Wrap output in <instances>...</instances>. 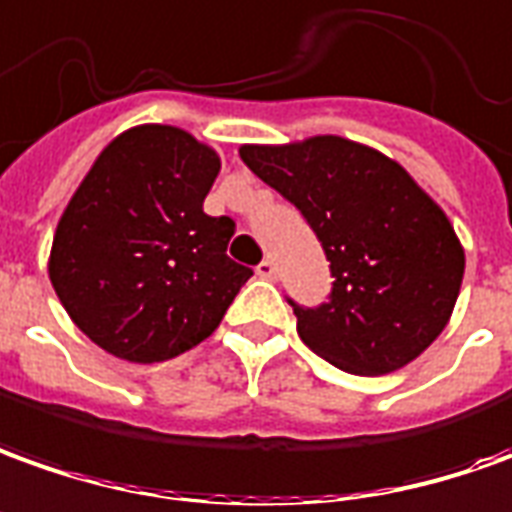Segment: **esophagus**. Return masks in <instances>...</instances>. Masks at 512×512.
I'll use <instances>...</instances> for the list:
<instances>
[{
	"label": "esophagus",
	"mask_w": 512,
	"mask_h": 512,
	"mask_svg": "<svg viewBox=\"0 0 512 512\" xmlns=\"http://www.w3.org/2000/svg\"><path fill=\"white\" fill-rule=\"evenodd\" d=\"M256 276L259 278L276 276V262H273V259H264V262H259V267H256Z\"/></svg>",
	"instance_id": "obj_1"
}]
</instances>
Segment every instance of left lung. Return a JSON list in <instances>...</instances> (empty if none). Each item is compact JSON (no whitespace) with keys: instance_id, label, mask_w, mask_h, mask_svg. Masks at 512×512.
I'll return each instance as SVG.
<instances>
[{"instance_id":"obj_1","label":"left lung","mask_w":512,"mask_h":512,"mask_svg":"<svg viewBox=\"0 0 512 512\" xmlns=\"http://www.w3.org/2000/svg\"><path fill=\"white\" fill-rule=\"evenodd\" d=\"M239 155L301 211L329 259V301L287 298L303 343L357 376L421 357L446 329L465 270L438 203L393 158L340 136L245 144Z\"/></svg>"}]
</instances>
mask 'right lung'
Segmentation results:
<instances>
[{"label": "right lung", "mask_w": 512, "mask_h": 512, "mask_svg": "<svg viewBox=\"0 0 512 512\" xmlns=\"http://www.w3.org/2000/svg\"><path fill=\"white\" fill-rule=\"evenodd\" d=\"M220 155L181 128L139 125L108 144L63 211L49 281L74 326L128 362L203 343L253 276L225 250L231 217L203 200Z\"/></svg>", "instance_id": "obj_1"}]
</instances>
